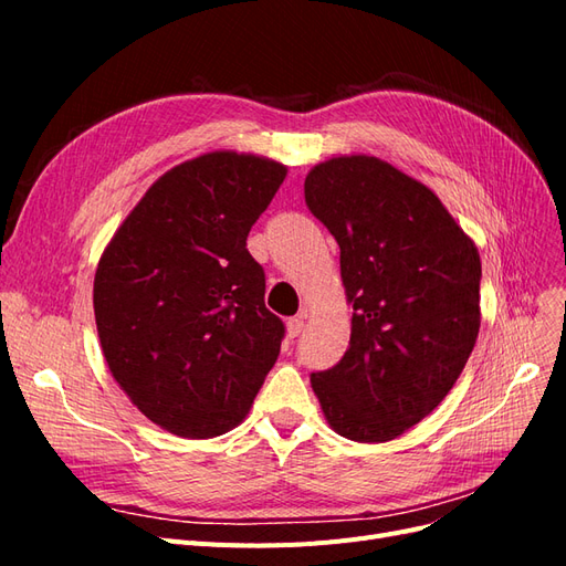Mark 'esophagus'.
Here are the masks:
<instances>
[{"instance_id":"esophagus-1","label":"esophagus","mask_w":566,"mask_h":566,"mask_svg":"<svg viewBox=\"0 0 566 566\" xmlns=\"http://www.w3.org/2000/svg\"><path fill=\"white\" fill-rule=\"evenodd\" d=\"M302 331H304V318H302V316L287 318V337H293V339H295Z\"/></svg>"}]
</instances>
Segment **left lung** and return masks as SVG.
<instances>
[{"label": "left lung", "mask_w": 566, "mask_h": 566, "mask_svg": "<svg viewBox=\"0 0 566 566\" xmlns=\"http://www.w3.org/2000/svg\"><path fill=\"white\" fill-rule=\"evenodd\" d=\"M306 208L339 245L349 349L312 387L333 430L389 441L443 401L479 333L482 262L441 200L370 156L316 165Z\"/></svg>", "instance_id": "obj_1"}]
</instances>
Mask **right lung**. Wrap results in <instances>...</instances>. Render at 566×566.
Returning <instances> with one entry per match:
<instances>
[{"label":"right lung","mask_w":566,"mask_h":566,"mask_svg":"<svg viewBox=\"0 0 566 566\" xmlns=\"http://www.w3.org/2000/svg\"><path fill=\"white\" fill-rule=\"evenodd\" d=\"M287 169L217 150L169 169L117 229L94 279V316L115 382L186 439L241 422L273 368L283 321L248 233Z\"/></svg>","instance_id":"1"}]
</instances>
